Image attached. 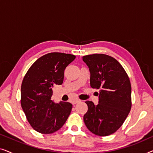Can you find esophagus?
<instances>
[{
  "instance_id": "obj_1",
  "label": "esophagus",
  "mask_w": 153,
  "mask_h": 153,
  "mask_svg": "<svg viewBox=\"0 0 153 153\" xmlns=\"http://www.w3.org/2000/svg\"><path fill=\"white\" fill-rule=\"evenodd\" d=\"M80 102V100H73V101H72V103L73 105H74V104H76V103H78V102Z\"/></svg>"
}]
</instances>
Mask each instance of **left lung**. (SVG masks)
<instances>
[{
    "label": "left lung",
    "mask_w": 153,
    "mask_h": 153,
    "mask_svg": "<svg viewBox=\"0 0 153 153\" xmlns=\"http://www.w3.org/2000/svg\"><path fill=\"white\" fill-rule=\"evenodd\" d=\"M91 72V86L100 89L99 104L86 101L83 116L87 128L94 134L106 137L122 126L131 107V83L118 60L102 53L83 56Z\"/></svg>",
    "instance_id": "obj_1"
}]
</instances>
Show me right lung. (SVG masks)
Returning a JSON list of instances; mask_svg holds the SVG:
<instances>
[{
	"label": "right lung",
	"instance_id": "add662e5",
	"mask_svg": "<svg viewBox=\"0 0 153 153\" xmlns=\"http://www.w3.org/2000/svg\"><path fill=\"white\" fill-rule=\"evenodd\" d=\"M72 54L53 52L38 58L27 71L21 87V105L31 127L41 134H52L63 126L72 108L69 102L51 100L54 85H61Z\"/></svg>",
	"mask_w": 153,
	"mask_h": 153
}]
</instances>
